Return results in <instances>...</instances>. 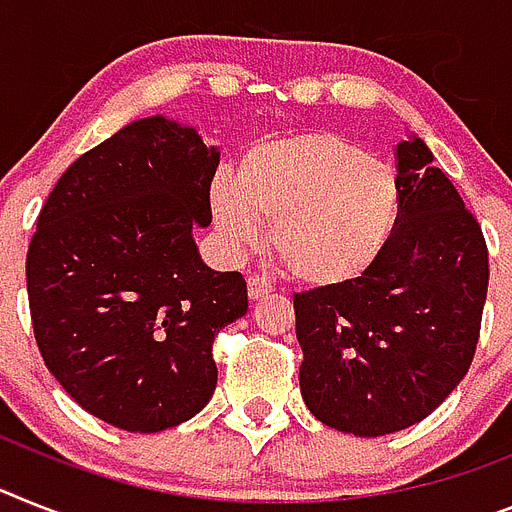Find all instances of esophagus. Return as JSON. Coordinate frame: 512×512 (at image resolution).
<instances>
[{"label": "esophagus", "mask_w": 512, "mask_h": 512, "mask_svg": "<svg viewBox=\"0 0 512 512\" xmlns=\"http://www.w3.org/2000/svg\"><path fill=\"white\" fill-rule=\"evenodd\" d=\"M270 291H273V286H270L265 278L260 276H249L247 278V294L249 299H263V296H268Z\"/></svg>", "instance_id": "34e87169"}]
</instances>
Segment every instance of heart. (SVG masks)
Wrapping results in <instances>:
<instances>
[{
	"label": "heart",
	"mask_w": 512,
	"mask_h": 512,
	"mask_svg": "<svg viewBox=\"0 0 512 512\" xmlns=\"http://www.w3.org/2000/svg\"><path fill=\"white\" fill-rule=\"evenodd\" d=\"M210 210L229 255L273 244L309 286L354 281L380 257L398 216L390 163L336 132L268 140L249 148L239 179L218 174Z\"/></svg>",
	"instance_id": "1"
}]
</instances>
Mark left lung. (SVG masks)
Returning a JSON list of instances; mask_svg holds the SVG:
<instances>
[{"label": "left lung", "instance_id": "obj_1", "mask_svg": "<svg viewBox=\"0 0 512 512\" xmlns=\"http://www.w3.org/2000/svg\"><path fill=\"white\" fill-rule=\"evenodd\" d=\"M398 218L354 281L294 294L299 385L322 424L380 437L427 419L471 367L487 302L482 226L419 137L395 148Z\"/></svg>", "mask_w": 512, "mask_h": 512}]
</instances>
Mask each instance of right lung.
Returning <instances> with one entry per match:
<instances>
[{"mask_svg":"<svg viewBox=\"0 0 512 512\" xmlns=\"http://www.w3.org/2000/svg\"><path fill=\"white\" fill-rule=\"evenodd\" d=\"M221 150L166 117L127 124L59 176L25 278L46 367L88 414L161 432L216 390L213 338L247 315L242 273L203 263Z\"/></svg>","mask_w":512,"mask_h":512,"instance_id":"obj_1","label":"right lung"}]
</instances>
